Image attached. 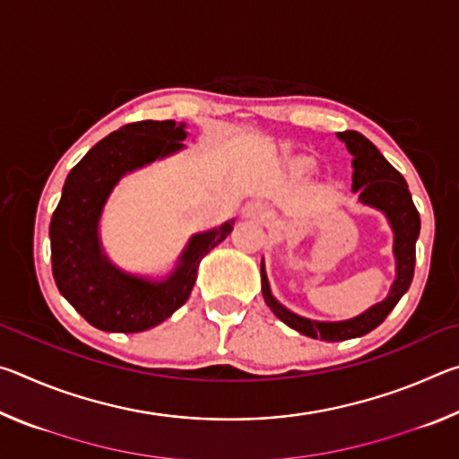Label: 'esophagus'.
I'll return each mask as SVG.
<instances>
[{
    "label": "esophagus",
    "mask_w": 459,
    "mask_h": 459,
    "mask_svg": "<svg viewBox=\"0 0 459 459\" xmlns=\"http://www.w3.org/2000/svg\"><path fill=\"white\" fill-rule=\"evenodd\" d=\"M243 212L247 216H253V219H263V216H265V208H263L259 202H248Z\"/></svg>",
    "instance_id": "34e87169"
}]
</instances>
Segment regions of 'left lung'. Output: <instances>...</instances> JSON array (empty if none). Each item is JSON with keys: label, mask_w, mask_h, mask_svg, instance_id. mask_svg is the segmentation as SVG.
I'll return each mask as SVG.
<instances>
[{"label": "left lung", "mask_w": 459, "mask_h": 459, "mask_svg": "<svg viewBox=\"0 0 459 459\" xmlns=\"http://www.w3.org/2000/svg\"><path fill=\"white\" fill-rule=\"evenodd\" d=\"M338 137L346 143L348 152L354 155L352 160V190L359 194L362 204L377 208L386 216L388 224L393 229V253L397 263V277L391 285L383 301H378L367 312L342 322H316L290 312L271 295L269 279L265 273V263H261V290L265 304L271 307L279 320L298 330L299 333L309 338H320L325 342H342L359 338L368 333L385 322V317L393 312V307L399 304V299L409 290L413 281L415 271V243L421 229V219L411 198L409 186L397 169H394L385 155L377 150V145L368 142L359 131H340Z\"/></svg>", "instance_id": "obj_1"}]
</instances>
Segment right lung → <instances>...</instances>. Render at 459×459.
<instances>
[{
	"label": "right lung",
	"instance_id": "1",
	"mask_svg": "<svg viewBox=\"0 0 459 459\" xmlns=\"http://www.w3.org/2000/svg\"><path fill=\"white\" fill-rule=\"evenodd\" d=\"M186 137L184 123H129L100 139L66 176L50 221L52 275L68 304L99 330L134 333L164 322L190 298L202 257L230 235L235 221L194 235L161 281L126 273L100 247L99 221L117 182L184 150Z\"/></svg>",
	"mask_w": 459,
	"mask_h": 459
}]
</instances>
